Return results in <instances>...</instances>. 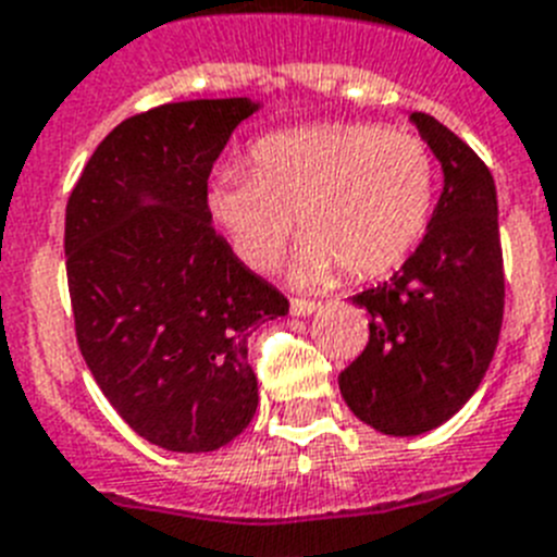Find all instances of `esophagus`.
<instances>
[{
  "instance_id": "esophagus-1",
  "label": "esophagus",
  "mask_w": 557,
  "mask_h": 557,
  "mask_svg": "<svg viewBox=\"0 0 557 557\" xmlns=\"http://www.w3.org/2000/svg\"><path fill=\"white\" fill-rule=\"evenodd\" d=\"M320 302L317 300H306V297H292V314L294 317H306V314H314Z\"/></svg>"
}]
</instances>
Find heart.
Listing matches in <instances>:
<instances>
[{"mask_svg":"<svg viewBox=\"0 0 557 557\" xmlns=\"http://www.w3.org/2000/svg\"><path fill=\"white\" fill-rule=\"evenodd\" d=\"M436 158L424 138L368 121L271 133L251 170L226 166L209 207L243 263L277 265L294 218L302 240L294 277L329 283L380 277L419 246L436 207Z\"/></svg>","mask_w":557,"mask_h":557,"instance_id":"1","label":"heart"}]
</instances>
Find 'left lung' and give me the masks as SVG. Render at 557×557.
Here are the masks:
<instances>
[{
  "mask_svg": "<svg viewBox=\"0 0 557 557\" xmlns=\"http://www.w3.org/2000/svg\"><path fill=\"white\" fill-rule=\"evenodd\" d=\"M445 172L428 235L394 277L350 297L371 314L368 345L339 391L357 419L419 436L459 413L493 362L504 320L498 200L487 163L428 112H410Z\"/></svg>",
  "mask_w": 557,
  "mask_h": 557,
  "instance_id": "8db88e82",
  "label": "left lung"
}]
</instances>
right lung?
Segmentation results:
<instances>
[{
	"label": "right lung",
	"mask_w": 557,
	"mask_h": 557,
	"mask_svg": "<svg viewBox=\"0 0 557 557\" xmlns=\"http://www.w3.org/2000/svg\"><path fill=\"white\" fill-rule=\"evenodd\" d=\"M260 104L198 98L121 121L73 186L64 218L76 339L129 428L209 453L249 428L255 325L288 314L277 288L212 226L209 172Z\"/></svg>",
	"instance_id": "right-lung-1"
}]
</instances>
